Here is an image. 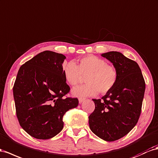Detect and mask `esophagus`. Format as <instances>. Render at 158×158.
Returning <instances> with one entry per match:
<instances>
[{
	"label": "esophagus",
	"instance_id": "esophagus-1",
	"mask_svg": "<svg viewBox=\"0 0 158 158\" xmlns=\"http://www.w3.org/2000/svg\"><path fill=\"white\" fill-rule=\"evenodd\" d=\"M78 100H79V103L81 104V103H82V102L85 100V98H79Z\"/></svg>",
	"mask_w": 158,
	"mask_h": 158
}]
</instances>
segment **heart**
<instances>
[{"label": "heart", "mask_w": 158, "mask_h": 158, "mask_svg": "<svg viewBox=\"0 0 158 158\" xmlns=\"http://www.w3.org/2000/svg\"><path fill=\"white\" fill-rule=\"evenodd\" d=\"M62 71L66 81L72 86H77L86 76V84L72 90V94L76 97L94 96L98 92L105 94L114 87L118 79L116 67L93 55L80 59L77 65L72 61L64 63Z\"/></svg>", "instance_id": "b5f03b06"}]
</instances>
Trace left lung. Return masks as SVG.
I'll use <instances>...</instances> for the list:
<instances>
[{
    "mask_svg": "<svg viewBox=\"0 0 158 158\" xmlns=\"http://www.w3.org/2000/svg\"><path fill=\"white\" fill-rule=\"evenodd\" d=\"M118 72L114 87L102 99H93L95 110L89 115V126L94 134L113 142L134 128L141 114L146 84L137 62L116 51L101 54Z\"/></svg>",
    "mask_w": 158,
    "mask_h": 158,
    "instance_id": "1",
    "label": "left lung"
}]
</instances>
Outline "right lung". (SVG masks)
<instances>
[{"label": "right lung", "instance_id": "obj_1", "mask_svg": "<svg viewBox=\"0 0 158 158\" xmlns=\"http://www.w3.org/2000/svg\"><path fill=\"white\" fill-rule=\"evenodd\" d=\"M66 56L46 50L20 66L13 86L16 113L20 126L33 138L50 139L63 128L64 115L77 107L62 71Z\"/></svg>", "mask_w": 158, "mask_h": 158}]
</instances>
